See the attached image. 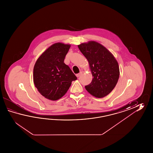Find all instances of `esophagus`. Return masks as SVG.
<instances>
[{
  "label": "esophagus",
  "mask_w": 153,
  "mask_h": 153,
  "mask_svg": "<svg viewBox=\"0 0 153 153\" xmlns=\"http://www.w3.org/2000/svg\"><path fill=\"white\" fill-rule=\"evenodd\" d=\"M82 72H80V73H78V74H76V77H79V76H80V75H81V74H82Z\"/></svg>",
  "instance_id": "1"
}]
</instances>
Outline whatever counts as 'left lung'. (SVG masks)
<instances>
[{"label": "left lung", "instance_id": "obj_1", "mask_svg": "<svg viewBox=\"0 0 153 153\" xmlns=\"http://www.w3.org/2000/svg\"><path fill=\"white\" fill-rule=\"evenodd\" d=\"M78 46L88 59L93 77L91 83L85 86L86 90L95 97L107 96L115 87L119 78L117 59L106 48L96 42L90 41Z\"/></svg>", "mask_w": 153, "mask_h": 153}]
</instances>
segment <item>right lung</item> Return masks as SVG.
<instances>
[{
	"mask_svg": "<svg viewBox=\"0 0 153 153\" xmlns=\"http://www.w3.org/2000/svg\"><path fill=\"white\" fill-rule=\"evenodd\" d=\"M70 44L56 42L46 50L36 60L33 69V81L39 93L46 98L56 101L68 90L77 79L64 63Z\"/></svg>",
	"mask_w": 153,
	"mask_h": 153,
	"instance_id": "obj_1",
	"label": "right lung"
}]
</instances>
